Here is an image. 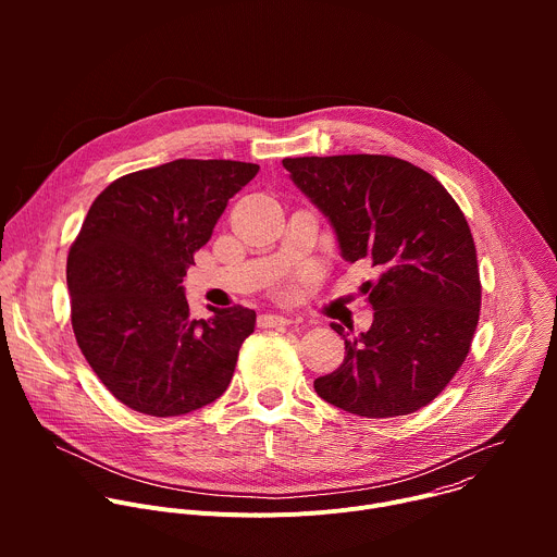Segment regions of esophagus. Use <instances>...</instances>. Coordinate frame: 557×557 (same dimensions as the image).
<instances>
[{"mask_svg":"<svg viewBox=\"0 0 557 557\" xmlns=\"http://www.w3.org/2000/svg\"><path fill=\"white\" fill-rule=\"evenodd\" d=\"M293 320H288L286 314H273V312H267V314H260L258 317V324L262 329H282V326H288Z\"/></svg>","mask_w":557,"mask_h":557,"instance_id":"34e87169","label":"esophagus"}]
</instances>
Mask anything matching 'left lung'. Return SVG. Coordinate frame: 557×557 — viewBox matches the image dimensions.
Masks as SVG:
<instances>
[{"label":"left lung","mask_w":557,"mask_h":557,"mask_svg":"<svg viewBox=\"0 0 557 557\" xmlns=\"http://www.w3.org/2000/svg\"><path fill=\"white\" fill-rule=\"evenodd\" d=\"M293 183L335 228L342 258L379 271L363 293L368 333L346 339L344 363L314 379L331 406L366 419L425 408L462 366L481 314L469 224L421 168L381 153L284 158Z\"/></svg>","instance_id":"8db88e82"}]
</instances>
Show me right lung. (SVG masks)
Instances as JSON below:
<instances>
[{
	"label": "right lung",
	"mask_w": 557,
	"mask_h": 557,
	"mask_svg": "<svg viewBox=\"0 0 557 557\" xmlns=\"http://www.w3.org/2000/svg\"><path fill=\"white\" fill-rule=\"evenodd\" d=\"M258 165L178 158L108 185L67 253L72 331L116 399L149 417H181L228 387L256 310L209 308L194 320L183 277L228 198Z\"/></svg>",
	"instance_id": "right-lung-1"
}]
</instances>
